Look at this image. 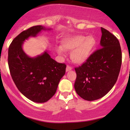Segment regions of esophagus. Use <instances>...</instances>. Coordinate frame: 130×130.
Returning a JSON list of instances; mask_svg holds the SVG:
<instances>
[{
	"label": "esophagus",
	"instance_id": "esophagus-1",
	"mask_svg": "<svg viewBox=\"0 0 130 130\" xmlns=\"http://www.w3.org/2000/svg\"><path fill=\"white\" fill-rule=\"evenodd\" d=\"M71 70H72V67H71V66H70V65H67V68H66V71H69Z\"/></svg>",
	"mask_w": 130,
	"mask_h": 130
}]
</instances>
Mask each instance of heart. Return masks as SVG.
Returning a JSON list of instances; mask_svg holds the SVG:
<instances>
[{"instance_id":"obj_1","label":"heart","mask_w":130,"mask_h":130,"mask_svg":"<svg viewBox=\"0 0 130 130\" xmlns=\"http://www.w3.org/2000/svg\"><path fill=\"white\" fill-rule=\"evenodd\" d=\"M96 45V40L92 35L87 37L76 35L62 41V47L64 50H73L71 58L73 62L76 63H82L86 62L93 53ZM63 48L61 46L57 47V51L59 54H63Z\"/></svg>"}]
</instances>
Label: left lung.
<instances>
[{"label":"left lung","instance_id":"left-lung-1","mask_svg":"<svg viewBox=\"0 0 130 130\" xmlns=\"http://www.w3.org/2000/svg\"><path fill=\"white\" fill-rule=\"evenodd\" d=\"M101 47L76 67L74 89L87 101L98 100L109 92L117 81L122 65V51L116 36L101 27Z\"/></svg>","mask_w":130,"mask_h":130}]
</instances>
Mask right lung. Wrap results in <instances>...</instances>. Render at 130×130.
Listing matches in <instances>:
<instances>
[{
  "mask_svg": "<svg viewBox=\"0 0 130 130\" xmlns=\"http://www.w3.org/2000/svg\"><path fill=\"white\" fill-rule=\"evenodd\" d=\"M42 30H46L44 27L35 26L24 30L13 39L8 48L9 70L14 84L21 93L36 103L46 102L53 97L67 67L51 58L46 52L31 58L23 51V41Z\"/></svg>",
  "mask_w": 130,
  "mask_h": 130,
  "instance_id": "add662e5",
  "label": "right lung"
}]
</instances>
